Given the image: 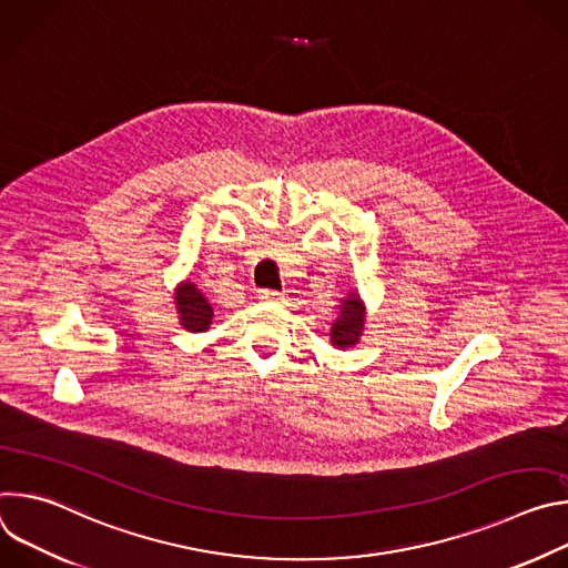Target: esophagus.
Here are the masks:
<instances>
[{
	"mask_svg": "<svg viewBox=\"0 0 568 568\" xmlns=\"http://www.w3.org/2000/svg\"><path fill=\"white\" fill-rule=\"evenodd\" d=\"M281 294L274 292V290H258V298L261 301H276Z\"/></svg>",
	"mask_w": 568,
	"mask_h": 568,
	"instance_id": "1",
	"label": "esophagus"
}]
</instances>
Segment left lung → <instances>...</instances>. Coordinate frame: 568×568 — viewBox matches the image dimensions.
Returning a JSON list of instances; mask_svg holds the SVG:
<instances>
[{
	"label": "left lung",
	"mask_w": 568,
	"mask_h": 568,
	"mask_svg": "<svg viewBox=\"0 0 568 568\" xmlns=\"http://www.w3.org/2000/svg\"><path fill=\"white\" fill-rule=\"evenodd\" d=\"M364 321H366V307L359 298L357 292H348L346 298H342L339 314L333 321V331H331V342L337 348H351L359 342L364 333Z\"/></svg>",
	"instance_id": "left-lung-1"
}]
</instances>
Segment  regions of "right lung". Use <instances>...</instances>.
I'll return each mask as SVG.
<instances>
[{"label":"right lung","instance_id":"1","mask_svg":"<svg viewBox=\"0 0 568 568\" xmlns=\"http://www.w3.org/2000/svg\"><path fill=\"white\" fill-rule=\"evenodd\" d=\"M175 307L180 314V323L189 333H204L211 326L213 307L209 305L206 296L197 290V285L182 283L175 290Z\"/></svg>","mask_w":568,"mask_h":568}]
</instances>
